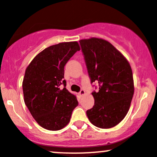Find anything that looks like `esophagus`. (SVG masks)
<instances>
[{
    "label": "esophagus",
    "mask_w": 157,
    "mask_h": 157,
    "mask_svg": "<svg viewBox=\"0 0 157 157\" xmlns=\"http://www.w3.org/2000/svg\"><path fill=\"white\" fill-rule=\"evenodd\" d=\"M85 94H86V91H85L83 89H82V90H80V91L79 92V95H80V97H82V96H83Z\"/></svg>",
    "instance_id": "34e87169"
}]
</instances>
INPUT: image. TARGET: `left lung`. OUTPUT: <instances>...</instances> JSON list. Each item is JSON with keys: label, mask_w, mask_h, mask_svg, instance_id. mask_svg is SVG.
Instances as JSON below:
<instances>
[{"label": "left lung", "mask_w": 157, "mask_h": 157, "mask_svg": "<svg viewBox=\"0 0 157 157\" xmlns=\"http://www.w3.org/2000/svg\"><path fill=\"white\" fill-rule=\"evenodd\" d=\"M81 50L91 83H98L99 91L92 109L86 111L94 125L100 128L114 127L125 118L134 95L131 66L123 55L105 40H81Z\"/></svg>", "instance_id": "8db88e82"}]
</instances>
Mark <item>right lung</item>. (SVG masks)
<instances>
[{
  "label": "right lung",
  "mask_w": 157,
  "mask_h": 157,
  "mask_svg": "<svg viewBox=\"0 0 157 157\" xmlns=\"http://www.w3.org/2000/svg\"><path fill=\"white\" fill-rule=\"evenodd\" d=\"M80 49L76 41L53 45L40 52L26 68L23 81L25 104L45 129L64 128L78 105L77 97L66 88L64 66Z\"/></svg>",
  "instance_id": "add662e5"
}]
</instances>
